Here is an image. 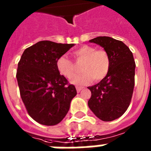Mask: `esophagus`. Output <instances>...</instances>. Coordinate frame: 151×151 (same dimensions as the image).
<instances>
[{
  "label": "esophagus",
  "mask_w": 151,
  "mask_h": 151,
  "mask_svg": "<svg viewBox=\"0 0 151 151\" xmlns=\"http://www.w3.org/2000/svg\"><path fill=\"white\" fill-rule=\"evenodd\" d=\"M76 89H77V92H80L83 89V87H80V86H76Z\"/></svg>",
  "instance_id": "34e87169"
}]
</instances>
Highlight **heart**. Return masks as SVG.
Wrapping results in <instances>:
<instances>
[{"mask_svg": "<svg viewBox=\"0 0 151 151\" xmlns=\"http://www.w3.org/2000/svg\"><path fill=\"white\" fill-rule=\"evenodd\" d=\"M78 60L85 61L81 71L83 73L71 79L73 85H87L92 81L103 80L107 75L110 66L109 55L104 50H97L94 46L84 45L74 52ZM59 72L65 78L70 79L76 74L75 67L72 62L66 56H60L56 61Z\"/></svg>", "mask_w": 151, "mask_h": 151, "instance_id": "obj_1", "label": "heart"}]
</instances>
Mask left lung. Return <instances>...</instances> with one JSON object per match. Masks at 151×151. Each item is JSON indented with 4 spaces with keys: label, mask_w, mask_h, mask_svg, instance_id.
<instances>
[{
    "label": "left lung",
    "mask_w": 151,
    "mask_h": 151,
    "mask_svg": "<svg viewBox=\"0 0 151 151\" xmlns=\"http://www.w3.org/2000/svg\"><path fill=\"white\" fill-rule=\"evenodd\" d=\"M89 42L101 46L107 52L110 66L103 80L88 87L92 92L88 105L98 118L111 122L121 117L131 102L136 68L133 55L122 41L110 37H98Z\"/></svg>",
    "instance_id": "left-lung-1"
}]
</instances>
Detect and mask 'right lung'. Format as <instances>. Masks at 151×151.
Masks as SVG:
<instances>
[{
    "instance_id": "obj_1",
    "label": "right lung",
    "mask_w": 151,
    "mask_h": 151,
    "mask_svg": "<svg viewBox=\"0 0 151 151\" xmlns=\"http://www.w3.org/2000/svg\"><path fill=\"white\" fill-rule=\"evenodd\" d=\"M74 44L39 41L22 53L18 63L20 96L30 117L44 125H55L68 113L77 95L73 85L60 75L56 61Z\"/></svg>"
}]
</instances>
